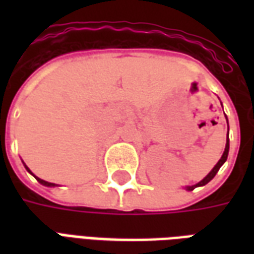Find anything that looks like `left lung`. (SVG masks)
Listing matches in <instances>:
<instances>
[{
	"label": "left lung",
	"mask_w": 254,
	"mask_h": 254,
	"mask_svg": "<svg viewBox=\"0 0 254 254\" xmlns=\"http://www.w3.org/2000/svg\"><path fill=\"white\" fill-rule=\"evenodd\" d=\"M226 120H227V117H226ZM229 149H230V138H229V122H227V138H226V147H224V152H223V155H222V158L219 159L218 163H216V165L213 166L212 170L209 171V173H208L207 176H205V177H204V178H202L201 181L197 182L196 185H191V187H187V188H185V189H187V190H193L194 188L204 187V185H207L208 182L211 181V180H212L213 177L216 176V173H218L219 169H220V167L223 166L224 162L227 160V156H229Z\"/></svg>",
	"instance_id": "8db88e82"
}]
</instances>
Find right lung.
Here are the masks:
<instances>
[{
    "label": "right lung",
    "instance_id": "add662e5",
    "mask_svg": "<svg viewBox=\"0 0 254 254\" xmlns=\"http://www.w3.org/2000/svg\"><path fill=\"white\" fill-rule=\"evenodd\" d=\"M24 167H25V169H27V171H28L30 174H32V171H31L30 169L27 167V166L24 165ZM32 176H34V174H32ZM34 177H35V178H36V181L39 182V184H42V185H45V187H49V188L56 187V184H52V182H47V181H45V180H41V178H38V177H36V176H34Z\"/></svg>",
    "mask_w": 254,
    "mask_h": 254
}]
</instances>
